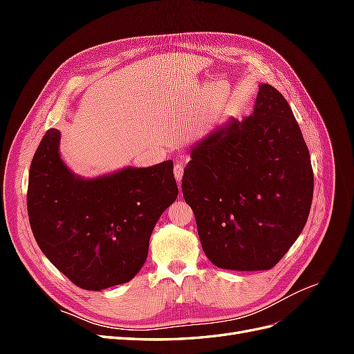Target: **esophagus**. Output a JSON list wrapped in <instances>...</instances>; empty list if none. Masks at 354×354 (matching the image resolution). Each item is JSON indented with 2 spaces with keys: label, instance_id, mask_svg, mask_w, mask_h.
Returning <instances> with one entry per match:
<instances>
[{
  "label": "esophagus",
  "instance_id": "1",
  "mask_svg": "<svg viewBox=\"0 0 354 354\" xmlns=\"http://www.w3.org/2000/svg\"><path fill=\"white\" fill-rule=\"evenodd\" d=\"M187 160H189V158L187 156H180L176 162H174V177H176V180L178 181V185H180V181H181V178H183V173H185V167H186V164H187Z\"/></svg>",
  "mask_w": 354,
  "mask_h": 354
}]
</instances>
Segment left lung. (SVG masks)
I'll use <instances>...</instances> for the list:
<instances>
[{"label": "left lung", "mask_w": 354, "mask_h": 354, "mask_svg": "<svg viewBox=\"0 0 354 354\" xmlns=\"http://www.w3.org/2000/svg\"><path fill=\"white\" fill-rule=\"evenodd\" d=\"M181 178L203 252L220 269L269 270L303 232L313 169L283 95L261 84L254 112L190 152Z\"/></svg>", "instance_id": "left-lung-1"}]
</instances>
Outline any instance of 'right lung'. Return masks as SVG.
Segmentation results:
<instances>
[{
  "label": "right lung",
  "mask_w": 354,
  "mask_h": 354,
  "mask_svg": "<svg viewBox=\"0 0 354 354\" xmlns=\"http://www.w3.org/2000/svg\"><path fill=\"white\" fill-rule=\"evenodd\" d=\"M59 140L50 128L29 169L28 216L38 246L82 289L131 281L160 214L178 195L173 162L84 180L63 164Z\"/></svg>",
  "instance_id": "1"
}]
</instances>
